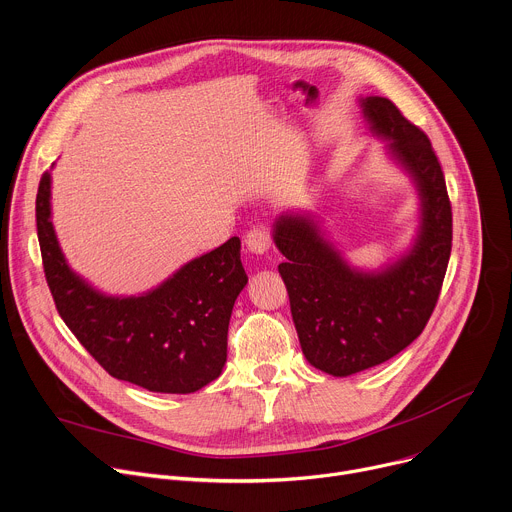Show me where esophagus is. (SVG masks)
Masks as SVG:
<instances>
[{
    "label": "esophagus",
    "mask_w": 512,
    "mask_h": 512,
    "mask_svg": "<svg viewBox=\"0 0 512 512\" xmlns=\"http://www.w3.org/2000/svg\"><path fill=\"white\" fill-rule=\"evenodd\" d=\"M271 243H273V239H271V232L267 228H253L247 232V237H245L247 249L257 255L267 253L271 249Z\"/></svg>",
    "instance_id": "esophagus-1"
}]
</instances>
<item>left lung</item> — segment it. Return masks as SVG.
Listing matches in <instances>:
<instances>
[{
    "label": "left lung",
    "instance_id": "1",
    "mask_svg": "<svg viewBox=\"0 0 512 512\" xmlns=\"http://www.w3.org/2000/svg\"><path fill=\"white\" fill-rule=\"evenodd\" d=\"M369 130L414 179L421 230L408 255L378 273L347 265L310 216L286 214L273 241L286 257L280 273L304 357L331 376L380 365L423 333L437 306L453 239L445 175L429 136L388 100H361Z\"/></svg>",
    "mask_w": 512,
    "mask_h": 512
}]
</instances>
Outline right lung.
Segmentation results:
<instances>
[{"mask_svg":"<svg viewBox=\"0 0 512 512\" xmlns=\"http://www.w3.org/2000/svg\"><path fill=\"white\" fill-rule=\"evenodd\" d=\"M36 228L61 318L112 378L149 392L192 394L220 376L232 306L247 286L239 237L185 263L143 296L116 298L67 265L51 222L49 171L38 185Z\"/></svg>","mask_w":512,"mask_h":512,"instance_id":"add662e5","label":"right lung"}]
</instances>
